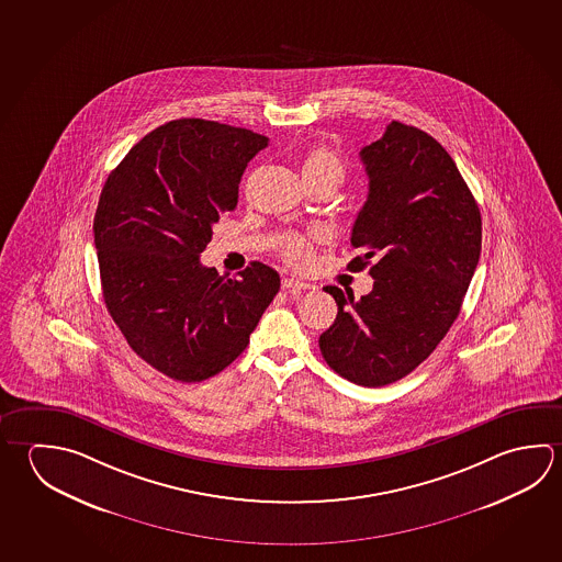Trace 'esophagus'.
Returning <instances> with one entry per match:
<instances>
[{
	"label": "esophagus",
	"mask_w": 562,
	"mask_h": 562,
	"mask_svg": "<svg viewBox=\"0 0 562 562\" xmlns=\"http://www.w3.org/2000/svg\"><path fill=\"white\" fill-rule=\"evenodd\" d=\"M282 288L288 290V292H304V290H312L314 285L302 282V280H297V278H284V280H282Z\"/></svg>",
	"instance_id": "1"
}]
</instances>
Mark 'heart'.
I'll return each instance as SVG.
<instances>
[{
    "mask_svg": "<svg viewBox=\"0 0 562 562\" xmlns=\"http://www.w3.org/2000/svg\"><path fill=\"white\" fill-rule=\"evenodd\" d=\"M300 173L304 178L305 186L329 183L337 189L344 183L347 169H345L344 159L339 158L334 149L314 146V148L305 149L304 154L300 156ZM325 238L327 235L322 228H317L310 235L285 233L280 240V255L292 267H307L314 258L315 243H322Z\"/></svg>",
    "mask_w": 562,
    "mask_h": 562,
    "instance_id": "obj_1",
    "label": "heart"
}]
</instances>
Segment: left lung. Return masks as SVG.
Masks as SVG:
<instances>
[{
    "label": "left lung",
    "instance_id": "left-lung-1",
    "mask_svg": "<svg viewBox=\"0 0 562 562\" xmlns=\"http://www.w3.org/2000/svg\"><path fill=\"white\" fill-rule=\"evenodd\" d=\"M369 195L351 245L373 290L325 285L337 317L319 335L325 363L347 381L384 386L413 373L460 314L482 250V215L450 154L423 130L391 122L361 149Z\"/></svg>",
    "mask_w": 562,
    "mask_h": 562
}]
</instances>
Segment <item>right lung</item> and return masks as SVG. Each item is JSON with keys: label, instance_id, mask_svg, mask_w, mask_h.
I'll return each instance as SVG.
<instances>
[{"label": "right lung", "instance_id": "right-lung-1", "mask_svg": "<svg viewBox=\"0 0 562 562\" xmlns=\"http://www.w3.org/2000/svg\"><path fill=\"white\" fill-rule=\"evenodd\" d=\"M267 146L252 130L171 120L130 149L100 193L104 304L134 353L173 381L199 383L233 363L280 290L262 262L228 278L199 260Z\"/></svg>", "mask_w": 562, "mask_h": 562}]
</instances>
